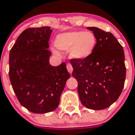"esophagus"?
I'll list each match as a JSON object with an SVG mask.
<instances>
[{"label":"esophagus","mask_w":135,"mask_h":135,"mask_svg":"<svg viewBox=\"0 0 135 135\" xmlns=\"http://www.w3.org/2000/svg\"><path fill=\"white\" fill-rule=\"evenodd\" d=\"M66 68H67V70L69 71V73H70V74H71L72 72H73V66H72V65H70V64H67V65H66Z\"/></svg>","instance_id":"esophagus-1"}]
</instances>
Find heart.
Here are the masks:
<instances>
[{
	"label": "heart",
	"mask_w": 135,
	"mask_h": 135,
	"mask_svg": "<svg viewBox=\"0 0 135 135\" xmlns=\"http://www.w3.org/2000/svg\"><path fill=\"white\" fill-rule=\"evenodd\" d=\"M97 40L91 31H74L57 35L55 45L59 51L65 53L70 51V56L76 60H83L90 57L96 46ZM52 51L56 55H60L55 49Z\"/></svg>",
	"instance_id": "obj_1"
}]
</instances>
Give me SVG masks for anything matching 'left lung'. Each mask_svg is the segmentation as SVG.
<instances>
[{
  "label": "left lung",
  "mask_w": 135,
  "mask_h": 135,
  "mask_svg": "<svg viewBox=\"0 0 135 135\" xmlns=\"http://www.w3.org/2000/svg\"><path fill=\"white\" fill-rule=\"evenodd\" d=\"M97 40L92 54L83 60L71 59L73 76L84 106L101 110L116 102L124 87L126 67L124 50L110 32L88 27Z\"/></svg>",
  "instance_id": "8db88e82"
}]
</instances>
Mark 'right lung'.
Returning <instances> with one entry per match:
<instances>
[{"label":"right lung","instance_id":"obj_1","mask_svg":"<svg viewBox=\"0 0 135 135\" xmlns=\"http://www.w3.org/2000/svg\"><path fill=\"white\" fill-rule=\"evenodd\" d=\"M50 27L27 28L18 36L9 54V78L23 107L35 113L53 112L58 107L70 77L65 62L49 64Z\"/></svg>","mask_w":135,"mask_h":135}]
</instances>
